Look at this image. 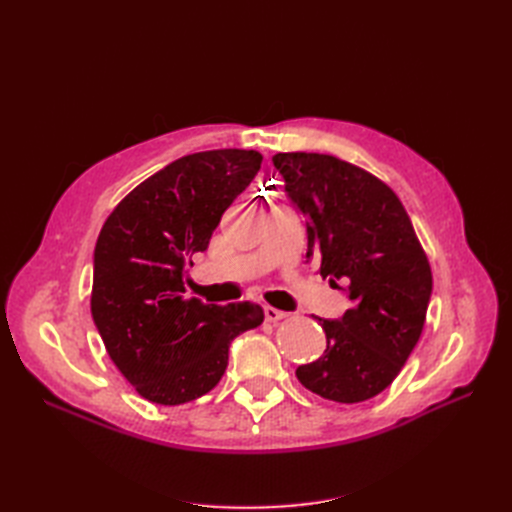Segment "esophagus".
Segmentation results:
<instances>
[{"mask_svg":"<svg viewBox=\"0 0 512 512\" xmlns=\"http://www.w3.org/2000/svg\"><path fill=\"white\" fill-rule=\"evenodd\" d=\"M265 318H267V322H280V320L286 318V314L280 312V309L271 307V305H265Z\"/></svg>","mask_w":512,"mask_h":512,"instance_id":"1","label":"esophagus"}]
</instances>
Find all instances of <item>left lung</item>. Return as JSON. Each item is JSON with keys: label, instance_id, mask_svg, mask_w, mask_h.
Segmentation results:
<instances>
[{"label": "left lung", "instance_id": "8db88e82", "mask_svg": "<svg viewBox=\"0 0 512 512\" xmlns=\"http://www.w3.org/2000/svg\"><path fill=\"white\" fill-rule=\"evenodd\" d=\"M286 192L307 218V262L350 297L339 320L318 318L327 350L297 369L312 393L359 404L406 365L423 333L431 267L397 194L367 170L327 153H275Z\"/></svg>", "mask_w": 512, "mask_h": 512}]
</instances>
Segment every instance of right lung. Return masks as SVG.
Wrapping results in <instances>:
<instances>
[{
    "label": "right lung",
    "mask_w": 512,
    "mask_h": 512,
    "mask_svg": "<svg viewBox=\"0 0 512 512\" xmlns=\"http://www.w3.org/2000/svg\"><path fill=\"white\" fill-rule=\"evenodd\" d=\"M247 149L183 156L121 200L94 252L91 316L117 369L151 404L179 406L224 376L228 346L265 320L256 303L188 297L185 265L205 252L222 213L260 170Z\"/></svg>",
    "instance_id": "obj_1"
}]
</instances>
